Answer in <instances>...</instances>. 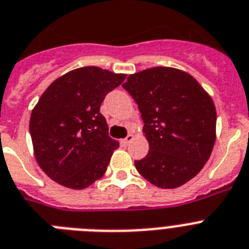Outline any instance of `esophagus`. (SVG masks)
<instances>
[{
  "instance_id": "34e87169",
  "label": "esophagus",
  "mask_w": 249,
  "mask_h": 249,
  "mask_svg": "<svg viewBox=\"0 0 249 249\" xmlns=\"http://www.w3.org/2000/svg\"><path fill=\"white\" fill-rule=\"evenodd\" d=\"M133 140H135V136H133L132 133H129V135L127 136L126 139L122 140V143H123V145H128L129 142H132Z\"/></svg>"
}]
</instances>
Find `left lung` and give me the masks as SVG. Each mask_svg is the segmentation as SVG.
Here are the masks:
<instances>
[{"label":"left lung","mask_w":249,"mask_h":249,"mask_svg":"<svg viewBox=\"0 0 249 249\" xmlns=\"http://www.w3.org/2000/svg\"><path fill=\"white\" fill-rule=\"evenodd\" d=\"M143 120L150 146L135 161L152 185L175 189L200 173L216 139V110L209 93L184 70L156 67L131 74L123 84Z\"/></svg>","instance_id":"left-lung-1"}]
</instances>
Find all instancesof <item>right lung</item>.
<instances>
[{"label": "right lung", "mask_w": 249, "mask_h": 249, "mask_svg": "<svg viewBox=\"0 0 249 249\" xmlns=\"http://www.w3.org/2000/svg\"><path fill=\"white\" fill-rule=\"evenodd\" d=\"M126 79L98 67L70 70L41 94L30 117L35 159L52 180L82 190L101 179L120 143L99 112L108 92Z\"/></svg>", "instance_id": "1"}]
</instances>
